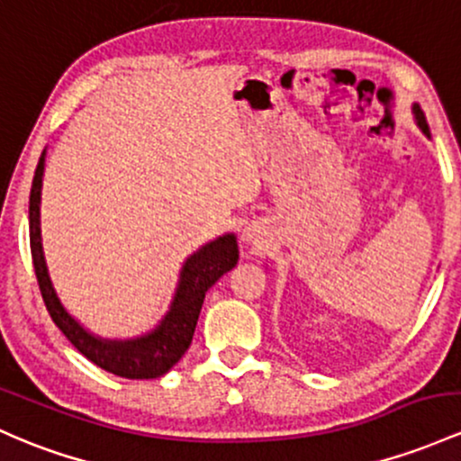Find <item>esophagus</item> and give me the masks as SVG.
<instances>
[{"label":"esophagus","instance_id":"34e87169","mask_svg":"<svg viewBox=\"0 0 461 461\" xmlns=\"http://www.w3.org/2000/svg\"><path fill=\"white\" fill-rule=\"evenodd\" d=\"M247 239H254V234H249V231H247Z\"/></svg>","mask_w":461,"mask_h":461}]
</instances>
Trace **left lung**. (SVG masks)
<instances>
[{"instance_id": "1", "label": "left lung", "mask_w": 461, "mask_h": 461, "mask_svg": "<svg viewBox=\"0 0 461 461\" xmlns=\"http://www.w3.org/2000/svg\"><path fill=\"white\" fill-rule=\"evenodd\" d=\"M413 113H416V120H418V126L422 129L424 135H431V131H429V124H427V118H424V111L420 109V104H413Z\"/></svg>"}]
</instances>
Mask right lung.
<instances>
[{"label":"right lung","mask_w":461,"mask_h":461,"mask_svg":"<svg viewBox=\"0 0 461 461\" xmlns=\"http://www.w3.org/2000/svg\"><path fill=\"white\" fill-rule=\"evenodd\" d=\"M43 164L45 150L39 157L32 190H30V251H32L34 273H37V282L50 317L60 328V332L69 339L76 350L85 354L91 363H95L103 370L122 378L164 376L190 348L207 288L214 285L222 273L234 269L236 262H239L236 236L227 234L207 242L205 247H201L196 254H192L185 260L173 306H170V312L164 317V321L159 323V328H155L150 335L133 339V341H104V339L89 335L65 311L48 276L41 247V222H39Z\"/></svg>","instance_id":"add662e5"}]
</instances>
